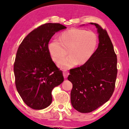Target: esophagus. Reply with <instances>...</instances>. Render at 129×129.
Segmentation results:
<instances>
[{
  "label": "esophagus",
  "instance_id": "1",
  "mask_svg": "<svg viewBox=\"0 0 129 129\" xmlns=\"http://www.w3.org/2000/svg\"><path fill=\"white\" fill-rule=\"evenodd\" d=\"M69 75V72H68V71L66 70L63 71V76H64V78H67Z\"/></svg>",
  "mask_w": 129,
  "mask_h": 129
}]
</instances>
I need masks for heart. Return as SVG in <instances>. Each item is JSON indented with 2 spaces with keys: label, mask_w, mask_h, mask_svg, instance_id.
<instances>
[{
  "label": "heart",
  "mask_w": 129,
  "mask_h": 129,
  "mask_svg": "<svg viewBox=\"0 0 129 129\" xmlns=\"http://www.w3.org/2000/svg\"><path fill=\"white\" fill-rule=\"evenodd\" d=\"M98 45L94 33L80 29H71L61 33L60 40L54 39L48 45V50L54 61L59 62L68 54L70 55L59 63L62 69L83 65L92 57Z\"/></svg>",
  "instance_id": "b5f03b06"
}]
</instances>
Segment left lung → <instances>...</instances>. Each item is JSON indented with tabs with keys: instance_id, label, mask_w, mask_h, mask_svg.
Returning a JSON list of instances; mask_svg holds the SVG:
<instances>
[{
	"instance_id": "8db88e82",
	"label": "left lung",
	"mask_w": 129,
	"mask_h": 129,
	"mask_svg": "<svg viewBox=\"0 0 129 129\" xmlns=\"http://www.w3.org/2000/svg\"><path fill=\"white\" fill-rule=\"evenodd\" d=\"M99 46L86 63L70 70L72 83L71 102L81 113H89L108 101L113 94L117 76V58L107 31L97 23Z\"/></svg>"
}]
</instances>
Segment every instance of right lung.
Here are the masks:
<instances>
[{
	"mask_svg": "<svg viewBox=\"0 0 129 129\" xmlns=\"http://www.w3.org/2000/svg\"><path fill=\"white\" fill-rule=\"evenodd\" d=\"M65 28L59 23L42 24L18 47L14 65L16 87L24 103L34 110L50 105L53 89L64 81L62 71L51 58L48 43L56 32Z\"/></svg>",
	"mask_w": 129,
	"mask_h": 129,
	"instance_id": "1",
	"label": "right lung"
}]
</instances>
